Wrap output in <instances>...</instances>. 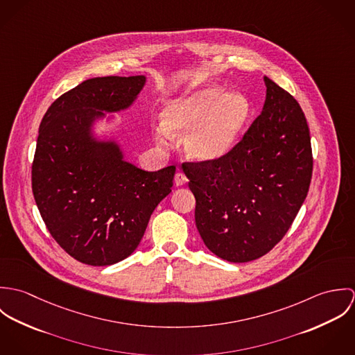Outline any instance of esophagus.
<instances>
[{"instance_id": "esophagus-1", "label": "esophagus", "mask_w": 355, "mask_h": 355, "mask_svg": "<svg viewBox=\"0 0 355 355\" xmlns=\"http://www.w3.org/2000/svg\"><path fill=\"white\" fill-rule=\"evenodd\" d=\"M187 182H189V180H187L186 175H184L183 172L178 171V173L175 175V184H176L178 187H182V186H184Z\"/></svg>"}]
</instances>
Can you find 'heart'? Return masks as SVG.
<instances>
[{
    "label": "heart",
    "mask_w": 355,
    "mask_h": 355,
    "mask_svg": "<svg viewBox=\"0 0 355 355\" xmlns=\"http://www.w3.org/2000/svg\"><path fill=\"white\" fill-rule=\"evenodd\" d=\"M252 102L242 92H227L216 83L186 89L166 102L162 124L154 130L157 144L183 134L186 155L197 162H214L234 150L250 124Z\"/></svg>",
    "instance_id": "obj_1"
}]
</instances>
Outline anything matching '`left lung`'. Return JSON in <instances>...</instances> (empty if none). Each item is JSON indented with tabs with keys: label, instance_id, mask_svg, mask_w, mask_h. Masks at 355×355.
I'll list each match as a JSON object with an SVG mask.
<instances>
[{
	"label": "left lung",
	"instance_id": "8db88e82",
	"mask_svg": "<svg viewBox=\"0 0 355 355\" xmlns=\"http://www.w3.org/2000/svg\"><path fill=\"white\" fill-rule=\"evenodd\" d=\"M263 82L262 112L234 150L214 162L183 164L203 243L230 262L257 259L282 241L311 179L304 112L273 80Z\"/></svg>",
	"mask_w": 355,
	"mask_h": 355
}]
</instances>
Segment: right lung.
<instances>
[{
    "mask_svg": "<svg viewBox=\"0 0 355 355\" xmlns=\"http://www.w3.org/2000/svg\"><path fill=\"white\" fill-rule=\"evenodd\" d=\"M145 75L93 78L53 102L33 162V193L54 241L75 259L106 266L138 248L154 209L172 190L176 166L148 172L127 161L121 145L101 137L130 109Z\"/></svg>",
    "mask_w": 355,
    "mask_h": 355,
    "instance_id": "add662e5",
    "label": "right lung"
}]
</instances>
